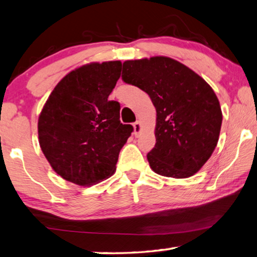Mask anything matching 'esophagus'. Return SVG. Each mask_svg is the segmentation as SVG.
<instances>
[{
    "mask_svg": "<svg viewBox=\"0 0 257 257\" xmlns=\"http://www.w3.org/2000/svg\"><path fill=\"white\" fill-rule=\"evenodd\" d=\"M142 132V123H141V121H136V122L134 123V133H135V135H139V133Z\"/></svg>",
    "mask_w": 257,
    "mask_h": 257,
    "instance_id": "1",
    "label": "esophagus"
}]
</instances>
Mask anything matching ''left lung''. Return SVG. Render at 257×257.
Returning a JSON list of instances; mask_svg holds the SVG:
<instances>
[{"label":"left lung","mask_w":257,"mask_h":257,"mask_svg":"<svg viewBox=\"0 0 257 257\" xmlns=\"http://www.w3.org/2000/svg\"><path fill=\"white\" fill-rule=\"evenodd\" d=\"M122 80L149 94L156 108L152 170L188 178L201 170L216 147L222 112L214 90L191 69L167 56L128 60Z\"/></svg>","instance_id":"left-lung-1"}]
</instances>
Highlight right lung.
<instances>
[{
    "label": "right lung",
    "mask_w": 257,
    "mask_h": 257,
    "mask_svg": "<svg viewBox=\"0 0 257 257\" xmlns=\"http://www.w3.org/2000/svg\"><path fill=\"white\" fill-rule=\"evenodd\" d=\"M120 61L88 63L69 72L47 98L38 118L41 149L67 181L90 186L115 171L120 150L133 133L120 122V104L108 101Z\"/></svg>",
    "instance_id": "right-lung-1"
}]
</instances>
